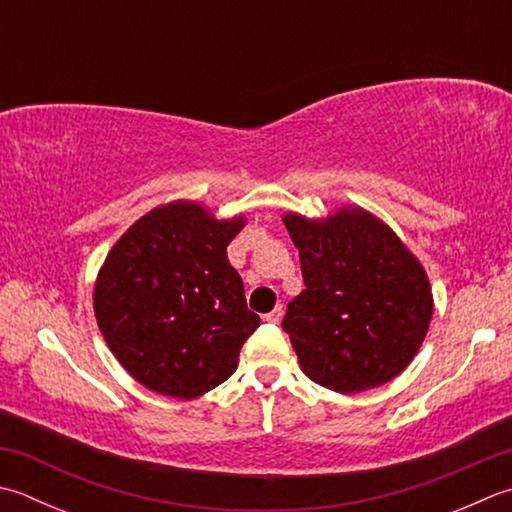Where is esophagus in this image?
Returning a JSON list of instances; mask_svg holds the SVG:
<instances>
[{"instance_id": "34e87169", "label": "esophagus", "mask_w": 512, "mask_h": 512, "mask_svg": "<svg viewBox=\"0 0 512 512\" xmlns=\"http://www.w3.org/2000/svg\"><path fill=\"white\" fill-rule=\"evenodd\" d=\"M282 315H284V310H282V306H277V308H273V310H270V313H266V315H264V319H266V322H268V324H277V322H279V319H282Z\"/></svg>"}]
</instances>
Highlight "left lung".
<instances>
[{"instance_id":"obj_1","label":"left lung","mask_w":512,"mask_h":512,"mask_svg":"<svg viewBox=\"0 0 512 512\" xmlns=\"http://www.w3.org/2000/svg\"><path fill=\"white\" fill-rule=\"evenodd\" d=\"M304 290L282 328L304 373L337 393L390 382L422 346L433 295L422 264L386 224L362 208L324 222L286 215Z\"/></svg>"}]
</instances>
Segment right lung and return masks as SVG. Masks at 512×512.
I'll use <instances>...</instances> for the list:
<instances>
[{
	"mask_svg": "<svg viewBox=\"0 0 512 512\" xmlns=\"http://www.w3.org/2000/svg\"><path fill=\"white\" fill-rule=\"evenodd\" d=\"M244 219L217 222L190 202L150 210L110 250L95 284L108 348L139 384L193 399L235 373L259 326L226 246Z\"/></svg>",
	"mask_w": 512,
	"mask_h": 512,
	"instance_id": "right-lung-1",
	"label": "right lung"
}]
</instances>
